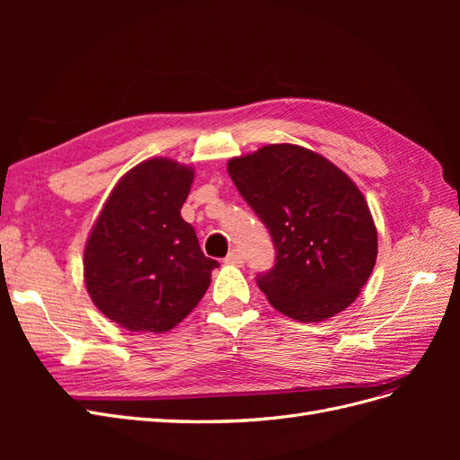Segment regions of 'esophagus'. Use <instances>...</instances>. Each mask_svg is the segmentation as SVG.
Listing matches in <instances>:
<instances>
[{"label":"esophagus","mask_w":460,"mask_h":460,"mask_svg":"<svg viewBox=\"0 0 460 460\" xmlns=\"http://www.w3.org/2000/svg\"><path fill=\"white\" fill-rule=\"evenodd\" d=\"M225 262L226 264H235V267H242V264H243V255H242L240 249H232V252L226 255Z\"/></svg>","instance_id":"34e87169"}]
</instances>
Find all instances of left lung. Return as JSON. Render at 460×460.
<instances>
[{
  "label": "left lung",
  "instance_id": "1",
  "mask_svg": "<svg viewBox=\"0 0 460 460\" xmlns=\"http://www.w3.org/2000/svg\"><path fill=\"white\" fill-rule=\"evenodd\" d=\"M228 174L270 232L274 267L257 274V286L272 307L299 323L349 307L378 255V232L353 180L291 144L234 157Z\"/></svg>",
  "mask_w": 460,
  "mask_h": 460
}]
</instances>
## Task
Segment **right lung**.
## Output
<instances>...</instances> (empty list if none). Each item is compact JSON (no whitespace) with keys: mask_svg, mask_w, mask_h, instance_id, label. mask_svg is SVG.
Returning a JSON list of instances; mask_svg holds the SVG:
<instances>
[{"mask_svg":"<svg viewBox=\"0 0 460 460\" xmlns=\"http://www.w3.org/2000/svg\"><path fill=\"white\" fill-rule=\"evenodd\" d=\"M191 166L144 161L111 191L84 252L86 289L109 320L130 332L163 333L193 311L211 284L215 259L180 215Z\"/></svg>","mask_w":460,"mask_h":460,"instance_id":"1","label":"right lung"}]
</instances>
